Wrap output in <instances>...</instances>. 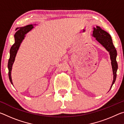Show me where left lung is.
<instances>
[{"label": "left lung", "instance_id": "1", "mask_svg": "<svg viewBox=\"0 0 124 124\" xmlns=\"http://www.w3.org/2000/svg\"><path fill=\"white\" fill-rule=\"evenodd\" d=\"M92 35L95 37L96 40L99 42L109 53L113 74V80L110 88V90L113 85L114 84L116 78V72L117 70V63L116 60L117 56L116 50L113 45L112 38L110 34L103 29H102L100 27L96 26V28L93 27V34Z\"/></svg>", "mask_w": 124, "mask_h": 124}]
</instances>
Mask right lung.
Returning <instances> with one entry per match:
<instances>
[{
	"label": "right lung",
	"mask_w": 124,
	"mask_h": 124,
	"mask_svg": "<svg viewBox=\"0 0 124 124\" xmlns=\"http://www.w3.org/2000/svg\"><path fill=\"white\" fill-rule=\"evenodd\" d=\"M34 28L33 24H29L22 27H18L16 29V32L14 35L15 43L11 47L10 50V58L8 61V70H9V78L11 83L13 85L11 78V70L12 65L15 60V57L17 51L19 49L21 44L23 40L27 33L31 31Z\"/></svg>",
	"instance_id": "add662e5"
}]
</instances>
